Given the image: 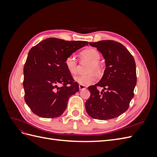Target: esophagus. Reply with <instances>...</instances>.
<instances>
[{
  "mask_svg": "<svg viewBox=\"0 0 157 157\" xmlns=\"http://www.w3.org/2000/svg\"><path fill=\"white\" fill-rule=\"evenodd\" d=\"M86 88H87L86 86H84V85H82V84H80L79 85V90H84V89H86Z\"/></svg>",
  "mask_w": 157,
  "mask_h": 157,
  "instance_id": "esophagus-1",
  "label": "esophagus"
}]
</instances>
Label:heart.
Here are the masks:
<instances>
[{
    "label": "heart",
    "mask_w": 157,
    "mask_h": 157,
    "mask_svg": "<svg viewBox=\"0 0 157 157\" xmlns=\"http://www.w3.org/2000/svg\"><path fill=\"white\" fill-rule=\"evenodd\" d=\"M80 55L82 58L92 61L90 66L89 72H96L101 73L102 71V65L99 62L101 56L99 52L94 48H89L81 52ZM66 68L71 75H75L77 72V61L75 55L71 54L66 58L65 60ZM97 77L94 73L88 75H78L75 77V80L77 82L82 85H90L96 81Z\"/></svg>",
    "instance_id": "heart-1"
}]
</instances>
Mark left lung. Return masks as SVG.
<instances>
[{
    "mask_svg": "<svg viewBox=\"0 0 157 157\" xmlns=\"http://www.w3.org/2000/svg\"><path fill=\"white\" fill-rule=\"evenodd\" d=\"M105 59L106 68L101 79L88 87L90 96L85 103L88 115L94 119L109 120L128 110L137 82L135 60L126 48L114 40L89 42ZM97 86L104 88L99 93Z\"/></svg>",
    "mask_w": 157,
    "mask_h": 157,
    "instance_id": "left-lung-1",
    "label": "left lung"
}]
</instances>
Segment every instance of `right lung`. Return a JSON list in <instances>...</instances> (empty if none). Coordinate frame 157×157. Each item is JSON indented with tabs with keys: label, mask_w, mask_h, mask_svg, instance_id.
<instances>
[{
	"label": "right lung",
	"mask_w": 157,
	"mask_h": 157,
	"mask_svg": "<svg viewBox=\"0 0 157 157\" xmlns=\"http://www.w3.org/2000/svg\"><path fill=\"white\" fill-rule=\"evenodd\" d=\"M86 45V41L48 38L29 50L23 67V84L25 101L33 113L48 118L63 113L69 98L79 90L65 60Z\"/></svg>",
	"instance_id": "right-lung-1"
}]
</instances>
